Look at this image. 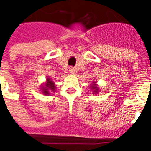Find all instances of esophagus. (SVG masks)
<instances>
[{
	"label": "esophagus",
	"mask_w": 151,
	"mask_h": 151,
	"mask_svg": "<svg viewBox=\"0 0 151 151\" xmlns=\"http://www.w3.org/2000/svg\"><path fill=\"white\" fill-rule=\"evenodd\" d=\"M75 69H74V68H73V67H70V68H69V72L71 73H75Z\"/></svg>",
	"instance_id": "obj_1"
}]
</instances>
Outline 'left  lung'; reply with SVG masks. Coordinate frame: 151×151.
<instances>
[{"label": "left lung", "instance_id": "obj_1", "mask_svg": "<svg viewBox=\"0 0 151 151\" xmlns=\"http://www.w3.org/2000/svg\"><path fill=\"white\" fill-rule=\"evenodd\" d=\"M91 89L92 90H94V92L96 93V92H98V87L96 86V84H93V86H91Z\"/></svg>", "mask_w": 151, "mask_h": 151}]
</instances>
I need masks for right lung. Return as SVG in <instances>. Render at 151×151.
<instances>
[{"instance_id": "1", "label": "right lung", "mask_w": 151, "mask_h": 151, "mask_svg": "<svg viewBox=\"0 0 151 151\" xmlns=\"http://www.w3.org/2000/svg\"><path fill=\"white\" fill-rule=\"evenodd\" d=\"M43 86V93L44 95H49L50 91H55V85H54V82L51 80L50 78L47 79V82L45 83V85L42 86Z\"/></svg>"}]
</instances>
